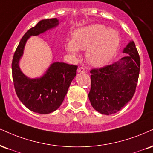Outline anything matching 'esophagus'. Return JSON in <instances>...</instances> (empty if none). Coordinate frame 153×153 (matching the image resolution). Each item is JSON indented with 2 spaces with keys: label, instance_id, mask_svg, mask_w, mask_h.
<instances>
[{
  "label": "esophagus",
  "instance_id": "esophagus-1",
  "mask_svg": "<svg viewBox=\"0 0 153 153\" xmlns=\"http://www.w3.org/2000/svg\"><path fill=\"white\" fill-rule=\"evenodd\" d=\"M78 73H85V68L83 67H80L78 69Z\"/></svg>",
  "mask_w": 153,
  "mask_h": 153
}]
</instances>
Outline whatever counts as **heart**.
I'll use <instances>...</instances> for the list:
<instances>
[{"label": "heart", "mask_w": 153, "mask_h": 153, "mask_svg": "<svg viewBox=\"0 0 153 153\" xmlns=\"http://www.w3.org/2000/svg\"><path fill=\"white\" fill-rule=\"evenodd\" d=\"M120 44L118 33L107 29L101 24H93L75 31L73 40L66 45L69 53L78 55V50L85 51L88 61L91 65L101 67L113 58Z\"/></svg>", "instance_id": "b5f03b06"}]
</instances>
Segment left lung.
<instances>
[{
    "instance_id": "1",
    "label": "left lung",
    "mask_w": 153,
    "mask_h": 153,
    "mask_svg": "<svg viewBox=\"0 0 153 153\" xmlns=\"http://www.w3.org/2000/svg\"><path fill=\"white\" fill-rule=\"evenodd\" d=\"M127 54L117 62L91 71V88L88 97L95 110L111 115L120 110L135 94L140 59L133 41L123 50Z\"/></svg>"
}]
</instances>
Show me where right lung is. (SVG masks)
<instances>
[{
	"label": "right lung",
	"mask_w": 153,
	"mask_h": 153,
	"mask_svg": "<svg viewBox=\"0 0 153 153\" xmlns=\"http://www.w3.org/2000/svg\"><path fill=\"white\" fill-rule=\"evenodd\" d=\"M58 23L57 18L38 22L21 38L13 58V80L17 96L27 108L40 114L51 113L60 106L76 75L78 66L65 62H53L41 78L30 79L21 72L19 60L23 56L25 43L30 36H38L57 26Z\"/></svg>",
	"instance_id": "1"
}]
</instances>
